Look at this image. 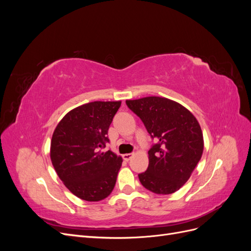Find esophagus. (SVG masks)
I'll list each match as a JSON object with an SVG mask.
<instances>
[{
  "instance_id": "34e87169",
  "label": "esophagus",
  "mask_w": 251,
  "mask_h": 251,
  "mask_svg": "<svg viewBox=\"0 0 251 251\" xmlns=\"http://www.w3.org/2000/svg\"><path fill=\"white\" fill-rule=\"evenodd\" d=\"M132 157H133V154H125V155H123V158H124L125 161H128Z\"/></svg>"
}]
</instances>
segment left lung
I'll return each instance as SVG.
<instances>
[{"instance_id":"obj_1","label":"left lung","mask_w":251,"mask_h":251,"mask_svg":"<svg viewBox=\"0 0 251 251\" xmlns=\"http://www.w3.org/2000/svg\"><path fill=\"white\" fill-rule=\"evenodd\" d=\"M158 143L149 151L148 170L138 175L141 184L158 195H170L185 184L204 149L198 120L185 107L165 97L126 100Z\"/></svg>"}]
</instances>
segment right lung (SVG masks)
<instances>
[{"instance_id": "add662e5", "label": "right lung", "mask_w": 251, "mask_h": 251, "mask_svg": "<svg viewBox=\"0 0 251 251\" xmlns=\"http://www.w3.org/2000/svg\"><path fill=\"white\" fill-rule=\"evenodd\" d=\"M121 101H93L68 112L52 135L50 158L57 176L78 198L97 202L112 193L123 158L102 151Z\"/></svg>"}]
</instances>
